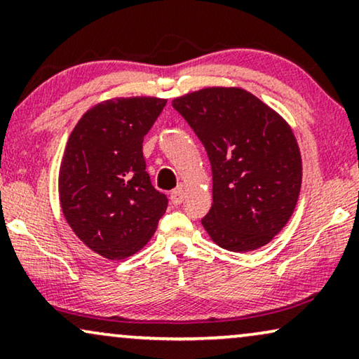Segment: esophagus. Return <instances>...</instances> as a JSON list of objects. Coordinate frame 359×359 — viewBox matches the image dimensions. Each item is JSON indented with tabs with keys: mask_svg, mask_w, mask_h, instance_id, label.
Instances as JSON below:
<instances>
[{
	"mask_svg": "<svg viewBox=\"0 0 359 359\" xmlns=\"http://www.w3.org/2000/svg\"><path fill=\"white\" fill-rule=\"evenodd\" d=\"M185 198V191L182 189L174 190L172 194H170V201H172V205H180L182 201Z\"/></svg>",
	"mask_w": 359,
	"mask_h": 359,
	"instance_id": "esophagus-1",
	"label": "esophagus"
}]
</instances>
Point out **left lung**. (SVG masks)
<instances>
[{"label": "left lung", "instance_id": "8db88e82", "mask_svg": "<svg viewBox=\"0 0 359 359\" xmlns=\"http://www.w3.org/2000/svg\"><path fill=\"white\" fill-rule=\"evenodd\" d=\"M203 143L213 172V205L201 224L213 242L249 252L290 221L301 190L294 133L273 109L241 88H205L172 100Z\"/></svg>", "mask_w": 359, "mask_h": 359}]
</instances>
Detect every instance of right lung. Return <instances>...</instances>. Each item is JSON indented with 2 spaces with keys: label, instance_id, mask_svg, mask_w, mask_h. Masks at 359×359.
I'll return each mask as SVG.
<instances>
[{
  "label": "right lung",
  "instance_id": "obj_1",
  "mask_svg": "<svg viewBox=\"0 0 359 359\" xmlns=\"http://www.w3.org/2000/svg\"><path fill=\"white\" fill-rule=\"evenodd\" d=\"M168 100L117 97L81 117L60 165V205L95 254L122 260L143 249L168 208L151 184L143 140Z\"/></svg>",
  "mask_w": 359,
  "mask_h": 359
}]
</instances>
